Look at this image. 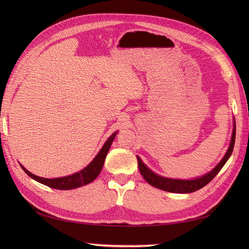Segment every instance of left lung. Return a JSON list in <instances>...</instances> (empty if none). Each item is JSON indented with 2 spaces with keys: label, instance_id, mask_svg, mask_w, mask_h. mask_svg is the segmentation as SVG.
Instances as JSON below:
<instances>
[{
  "label": "left lung",
  "instance_id": "obj_1",
  "mask_svg": "<svg viewBox=\"0 0 249 249\" xmlns=\"http://www.w3.org/2000/svg\"><path fill=\"white\" fill-rule=\"evenodd\" d=\"M234 142H235V121H234V127H233V133H232L231 137V142H230V146L228 151H227L226 155L224 156L223 160H220V162L216 166L212 171L206 173L205 176L195 178V179H172V178H163L160 176H157L153 171H151L149 168H147L139 157H137V160H138V167H139V171L141 173V176L143 177L145 181L149 183L152 186H154L158 189H162L166 190V192H170V193H178V194H188V193H193L198 190L200 188L204 187L206 184H209L212 179L216 177L221 168L224 167L227 160H229L230 155L232 154V151H233L234 147Z\"/></svg>",
  "mask_w": 249,
  "mask_h": 249
}]
</instances>
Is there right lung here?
<instances>
[{"mask_svg":"<svg viewBox=\"0 0 249 249\" xmlns=\"http://www.w3.org/2000/svg\"><path fill=\"white\" fill-rule=\"evenodd\" d=\"M115 135L116 133L110 136V138L106 141V143L102 147V150L99 151L97 156L94 158L93 161L89 163V166H87L80 172L72 174V176L59 178H45L34 176V174H32L30 171L26 170L24 167L22 166L21 167H22L24 172L28 174L29 177L34 178L35 181L44 184L46 186L51 187V188L66 190V189H73V188L83 186V185H87L89 183H91L92 181H94V179L96 178L98 174L100 173V171H102L106 156L108 154V151L110 149L111 144H112V141L115 138Z\"/></svg>","mask_w":249,"mask_h":249,"instance_id":"add662e5","label":"right lung"}]
</instances>
